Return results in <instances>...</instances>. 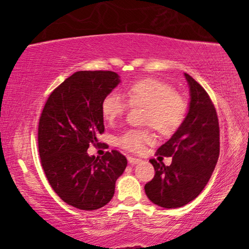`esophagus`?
Returning a JSON list of instances; mask_svg holds the SVG:
<instances>
[{
    "label": "esophagus",
    "instance_id": "1",
    "mask_svg": "<svg viewBox=\"0 0 249 249\" xmlns=\"http://www.w3.org/2000/svg\"><path fill=\"white\" fill-rule=\"evenodd\" d=\"M127 160H128V162L130 163V165H136V163H138V162H141V161H142V159L132 157V156H128V157H127Z\"/></svg>",
    "mask_w": 249,
    "mask_h": 249
}]
</instances>
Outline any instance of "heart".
<instances>
[{
    "label": "heart",
    "instance_id": "1",
    "mask_svg": "<svg viewBox=\"0 0 249 249\" xmlns=\"http://www.w3.org/2000/svg\"><path fill=\"white\" fill-rule=\"evenodd\" d=\"M125 98L130 105L145 107L144 123L165 136L177 132L187 115L188 104L183 96L157 79L147 78L130 83L125 89ZM126 108L125 100L116 93L107 94L101 103L104 120L109 123L120 119ZM151 140L153 135L148 129H129L117 138V142L125 149L138 151Z\"/></svg>",
    "mask_w": 249,
    "mask_h": 249
}]
</instances>
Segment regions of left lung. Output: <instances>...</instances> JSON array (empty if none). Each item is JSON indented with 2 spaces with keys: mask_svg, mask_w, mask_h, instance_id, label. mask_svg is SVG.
<instances>
[{
  "mask_svg": "<svg viewBox=\"0 0 249 249\" xmlns=\"http://www.w3.org/2000/svg\"><path fill=\"white\" fill-rule=\"evenodd\" d=\"M184 77L190 89L187 116L170 140L157 150V155L172 157L171 165L150 159L155 177L145 184L148 199L165 209L180 208L195 200L209 182L220 155L215 107L191 75L184 73Z\"/></svg>",
  "mask_w": 249,
  "mask_h": 249,
  "instance_id": "8db88e82",
  "label": "left lung"
}]
</instances>
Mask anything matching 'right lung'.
<instances>
[{
  "mask_svg": "<svg viewBox=\"0 0 249 249\" xmlns=\"http://www.w3.org/2000/svg\"><path fill=\"white\" fill-rule=\"evenodd\" d=\"M120 82L113 71H78L52 92L41 112L38 150L45 175L59 197L80 210L107 204L127 166L117 150L101 158L87 151L91 144H100L101 103Z\"/></svg>",
  "mask_w": 249,
  "mask_h": 249,
  "instance_id": "right-lung-1",
  "label": "right lung"
}]
</instances>
